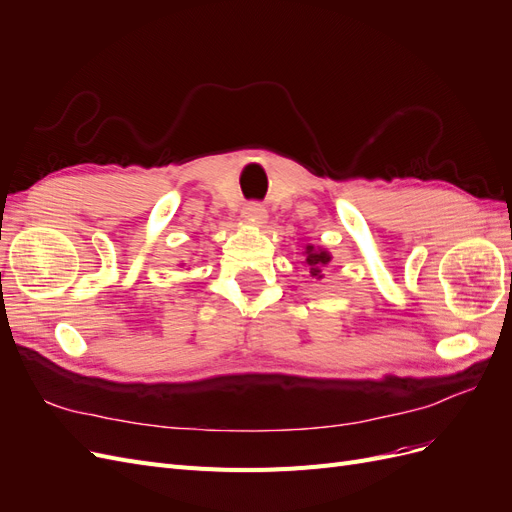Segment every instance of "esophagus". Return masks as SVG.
<instances>
[{"mask_svg": "<svg viewBox=\"0 0 512 512\" xmlns=\"http://www.w3.org/2000/svg\"><path fill=\"white\" fill-rule=\"evenodd\" d=\"M243 218L252 224H265L267 220V209L260 203H247L243 207Z\"/></svg>", "mask_w": 512, "mask_h": 512, "instance_id": "34e87169", "label": "esophagus"}]
</instances>
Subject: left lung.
Wrapping results in <instances>:
<instances>
[{"mask_svg":"<svg viewBox=\"0 0 512 512\" xmlns=\"http://www.w3.org/2000/svg\"><path fill=\"white\" fill-rule=\"evenodd\" d=\"M305 254H307L305 262H307V267H309V275L316 277V280H322V277H324V267L329 265L331 256L324 252V250H314L312 245H307Z\"/></svg>","mask_w":512,"mask_h":512,"instance_id":"left-lung-1","label":"left lung"}]
</instances>
